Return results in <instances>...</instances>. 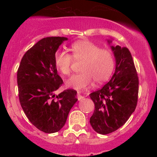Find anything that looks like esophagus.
<instances>
[{
  "instance_id": "1",
  "label": "esophagus",
  "mask_w": 157,
  "mask_h": 157,
  "mask_svg": "<svg viewBox=\"0 0 157 157\" xmlns=\"http://www.w3.org/2000/svg\"><path fill=\"white\" fill-rule=\"evenodd\" d=\"M77 100H82V99L84 98V97L82 96V95H81L80 94V92H77Z\"/></svg>"
}]
</instances>
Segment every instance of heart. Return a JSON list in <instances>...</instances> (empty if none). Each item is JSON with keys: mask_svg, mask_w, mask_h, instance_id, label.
<instances>
[{"mask_svg": "<svg viewBox=\"0 0 157 157\" xmlns=\"http://www.w3.org/2000/svg\"><path fill=\"white\" fill-rule=\"evenodd\" d=\"M70 50L72 56L66 51H58L55 55L56 68L65 75L71 72L73 58L83 60L80 68L82 72L72 75L66 80L68 87L83 89L92 83L93 80L100 83L111 76L114 67V58L110 50L100 48L98 45L86 40L74 43Z\"/></svg>", "mask_w": 157, "mask_h": 157, "instance_id": "1", "label": "heart"}]
</instances>
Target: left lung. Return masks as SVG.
I'll return each instance as SVG.
<instances>
[{
	"mask_svg": "<svg viewBox=\"0 0 157 157\" xmlns=\"http://www.w3.org/2000/svg\"><path fill=\"white\" fill-rule=\"evenodd\" d=\"M111 49L116 60L114 74L102 89L90 94L95 107L90 123L100 134L120 128L137 105L139 78L131 52L120 46H111Z\"/></svg>",
	"mask_w": 157,
	"mask_h": 157,
	"instance_id": "1",
	"label": "left lung"
}]
</instances>
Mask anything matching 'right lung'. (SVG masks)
Instances as JSON below:
<instances>
[{"label": "right lung", "instance_id": "1", "mask_svg": "<svg viewBox=\"0 0 157 157\" xmlns=\"http://www.w3.org/2000/svg\"><path fill=\"white\" fill-rule=\"evenodd\" d=\"M64 37L41 39L24 54L17 69L20 103L31 123L43 132L52 134L63 127L70 110L77 101V91L66 89L55 65V55Z\"/></svg>", "mask_w": 157, "mask_h": 157}]
</instances>
